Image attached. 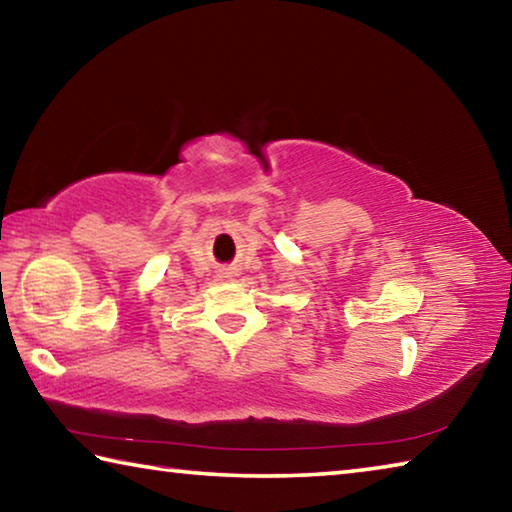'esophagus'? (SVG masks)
Masks as SVG:
<instances>
[{
  "instance_id": "1",
  "label": "esophagus",
  "mask_w": 512,
  "mask_h": 512,
  "mask_svg": "<svg viewBox=\"0 0 512 512\" xmlns=\"http://www.w3.org/2000/svg\"><path fill=\"white\" fill-rule=\"evenodd\" d=\"M237 275H239L237 268H223L221 271V277H225V280H235Z\"/></svg>"
}]
</instances>
